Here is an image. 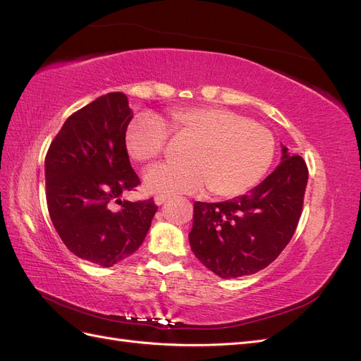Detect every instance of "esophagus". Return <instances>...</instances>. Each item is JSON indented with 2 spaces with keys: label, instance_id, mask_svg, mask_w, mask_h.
I'll list each match as a JSON object with an SVG mask.
<instances>
[{
  "label": "esophagus",
  "instance_id": "esophagus-1",
  "mask_svg": "<svg viewBox=\"0 0 361 361\" xmlns=\"http://www.w3.org/2000/svg\"><path fill=\"white\" fill-rule=\"evenodd\" d=\"M171 197H170V195H167V194H157L155 195V203L158 204V206H161V204H164V203H166L167 200H170Z\"/></svg>",
  "mask_w": 361,
  "mask_h": 361
}]
</instances>
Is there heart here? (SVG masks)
Listing matches in <instances>:
<instances>
[{
  "label": "heart",
  "instance_id": "1",
  "mask_svg": "<svg viewBox=\"0 0 361 361\" xmlns=\"http://www.w3.org/2000/svg\"><path fill=\"white\" fill-rule=\"evenodd\" d=\"M140 116L129 123L125 146L130 159L150 164L166 152L170 134L191 143L187 164H161L145 176L152 192H197L238 197L265 176L276 154L269 130L223 106H182L164 118ZM169 129L167 130L166 128Z\"/></svg>",
  "mask_w": 361,
  "mask_h": 361
}]
</instances>
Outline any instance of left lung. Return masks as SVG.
Returning <instances> with one entry per match:
<instances>
[{
	"mask_svg": "<svg viewBox=\"0 0 361 361\" xmlns=\"http://www.w3.org/2000/svg\"><path fill=\"white\" fill-rule=\"evenodd\" d=\"M281 162L250 194L221 203H194L192 253L223 279L267 268L293 236L302 212L309 169L283 147Z\"/></svg>",
	"mask_w": 361,
	"mask_h": 361,
	"instance_id": "1",
	"label": "left lung"
}]
</instances>
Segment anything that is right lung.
Segmentation results:
<instances>
[{
	"mask_svg": "<svg viewBox=\"0 0 361 361\" xmlns=\"http://www.w3.org/2000/svg\"><path fill=\"white\" fill-rule=\"evenodd\" d=\"M130 120L128 97L106 93L68 117L45 158L54 227L75 256L101 267L135 253L158 211L154 199L120 200L140 185L125 146Z\"/></svg>",
	"mask_w": 361,
	"mask_h": 361,
	"instance_id": "add662e5",
	"label": "right lung"
}]
</instances>
